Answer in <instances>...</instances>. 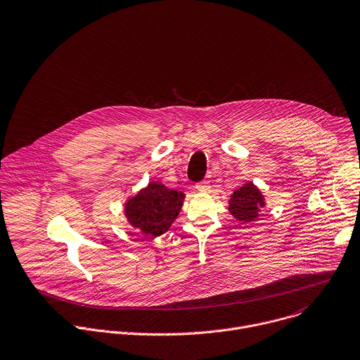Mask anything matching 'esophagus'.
Segmentation results:
<instances>
[{
    "label": "esophagus",
    "instance_id": "esophagus-1",
    "mask_svg": "<svg viewBox=\"0 0 360 360\" xmlns=\"http://www.w3.org/2000/svg\"><path fill=\"white\" fill-rule=\"evenodd\" d=\"M209 188H210L209 181H202V182L196 184V189L200 191V192H206V191H209Z\"/></svg>",
    "mask_w": 360,
    "mask_h": 360
}]
</instances>
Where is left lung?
Masks as SVG:
<instances>
[{
    "mask_svg": "<svg viewBox=\"0 0 360 360\" xmlns=\"http://www.w3.org/2000/svg\"><path fill=\"white\" fill-rule=\"evenodd\" d=\"M264 205V198L259 188L249 182L233 192L229 200V210L234 219L245 224L257 219L259 212Z\"/></svg>",
    "mask_w": 360,
    "mask_h": 360,
    "instance_id": "obj_1",
    "label": "left lung"
}]
</instances>
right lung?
Here are the masks:
<instances>
[{"label":"right lung","mask_w":360,"mask_h":360,"mask_svg":"<svg viewBox=\"0 0 360 360\" xmlns=\"http://www.w3.org/2000/svg\"><path fill=\"white\" fill-rule=\"evenodd\" d=\"M185 195L168 189L158 182H150L126 203V216L133 227L151 238L165 233L179 214Z\"/></svg>","instance_id":"1"}]
</instances>
